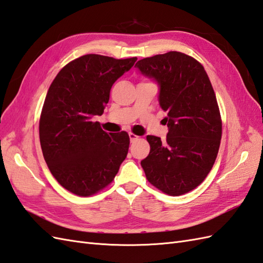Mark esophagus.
Instances as JSON below:
<instances>
[{
	"mask_svg": "<svg viewBox=\"0 0 263 263\" xmlns=\"http://www.w3.org/2000/svg\"><path fill=\"white\" fill-rule=\"evenodd\" d=\"M129 137H130V141L131 142H134L136 141V140H138V136H136V134H133V133H129Z\"/></svg>",
	"mask_w": 263,
	"mask_h": 263,
	"instance_id": "obj_1",
	"label": "esophagus"
}]
</instances>
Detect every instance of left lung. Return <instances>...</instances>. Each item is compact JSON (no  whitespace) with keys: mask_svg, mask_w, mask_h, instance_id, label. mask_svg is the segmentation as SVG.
<instances>
[{"mask_svg":"<svg viewBox=\"0 0 263 263\" xmlns=\"http://www.w3.org/2000/svg\"><path fill=\"white\" fill-rule=\"evenodd\" d=\"M139 71L159 86L167 112V139L146 136L148 157L141 161L146 179L164 194L179 196L196 188L215 162L222 137L216 96L204 67L178 52L139 60Z\"/></svg>","mask_w":263,"mask_h":263,"instance_id":"left-lung-1","label":"left lung"}]
</instances>
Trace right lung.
<instances>
[{
	"instance_id": "add662e5",
	"label": "right lung",
	"mask_w": 263,
	"mask_h": 263,
	"mask_svg": "<svg viewBox=\"0 0 263 263\" xmlns=\"http://www.w3.org/2000/svg\"><path fill=\"white\" fill-rule=\"evenodd\" d=\"M136 62L85 54L67 64L48 89L39 123L42 154L59 184L78 196L106 187L126 158L129 134L106 133L93 119Z\"/></svg>"
}]
</instances>
